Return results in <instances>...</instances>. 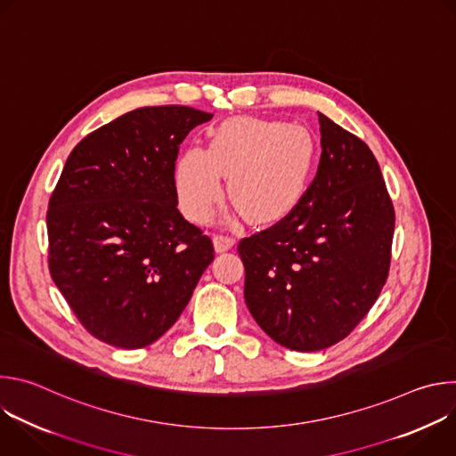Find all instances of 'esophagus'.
<instances>
[{"instance_id":"1","label":"esophagus","mask_w":456,"mask_h":456,"mask_svg":"<svg viewBox=\"0 0 456 456\" xmlns=\"http://www.w3.org/2000/svg\"><path fill=\"white\" fill-rule=\"evenodd\" d=\"M213 241H215L216 252H225L234 245V238L229 236V234H215Z\"/></svg>"}]
</instances>
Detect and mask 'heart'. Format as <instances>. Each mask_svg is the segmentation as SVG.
<instances>
[{
  "instance_id": "obj_1",
  "label": "heart",
  "mask_w": 456,
  "mask_h": 456,
  "mask_svg": "<svg viewBox=\"0 0 456 456\" xmlns=\"http://www.w3.org/2000/svg\"><path fill=\"white\" fill-rule=\"evenodd\" d=\"M315 160L314 139L301 124L236 117L215 127L206 150L189 148L176 162L183 213L206 224L222 197L254 224L289 216L306 192Z\"/></svg>"
}]
</instances>
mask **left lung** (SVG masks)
I'll list each match as a JSON object with an SVG mask.
<instances>
[{
  "label": "left lung",
  "mask_w": 456,
  "mask_h": 456,
  "mask_svg": "<svg viewBox=\"0 0 456 456\" xmlns=\"http://www.w3.org/2000/svg\"><path fill=\"white\" fill-rule=\"evenodd\" d=\"M317 115L321 159L301 202L238 243L248 312L296 352L329 348L357 327L387 280L395 229L371 150Z\"/></svg>",
  "instance_id": "obj_1"
}]
</instances>
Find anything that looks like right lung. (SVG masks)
Returning <instances> with one entry per match:
<instances>
[{
	"label": "right lung",
	"mask_w": 456,
	"mask_h": 456,
	"mask_svg": "<svg viewBox=\"0 0 456 456\" xmlns=\"http://www.w3.org/2000/svg\"><path fill=\"white\" fill-rule=\"evenodd\" d=\"M189 106L127 111L70 153L46 213L48 269L83 327L117 348H144L189 303L215 247L176 209L175 162Z\"/></svg>",
	"instance_id": "1"
}]
</instances>
